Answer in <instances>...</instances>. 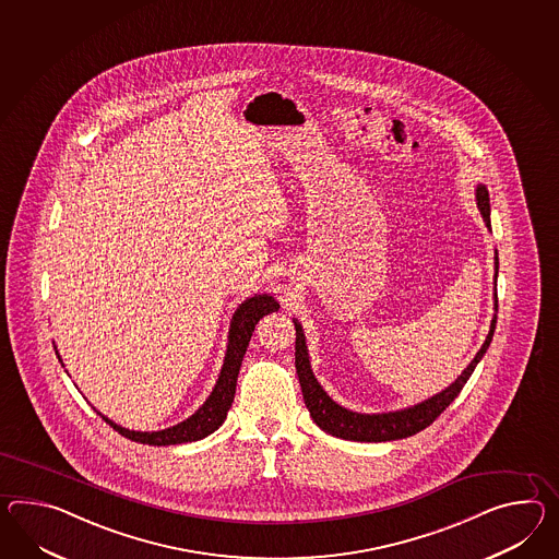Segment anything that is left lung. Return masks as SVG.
I'll return each instance as SVG.
<instances>
[{"label":"left lung","instance_id":"1","mask_svg":"<svg viewBox=\"0 0 559 559\" xmlns=\"http://www.w3.org/2000/svg\"><path fill=\"white\" fill-rule=\"evenodd\" d=\"M477 205L480 216L485 219V226L490 230V204L489 191L478 183L477 186ZM497 276H499V252L495 250V314L490 321L489 335L478 349L475 359L464 368L463 373L456 380L444 388L442 392L424 400L420 404H414L404 409H394V412H381V414H361L354 409L343 408L335 400L329 397L323 385L314 378L311 361H309V349H307V340L300 328L299 321L293 319L295 329H297V341H295V366H297V376H299L300 390L305 397V406L309 408V414L313 423L325 430L328 435L337 436L343 440H355V442H388V440H400L408 436L418 435L426 426L435 423L436 418L449 408L450 402L461 394L466 380L473 376L478 361L483 355L487 354L495 325H497Z\"/></svg>","mask_w":559,"mask_h":559}]
</instances>
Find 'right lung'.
I'll use <instances>...</instances> for the list:
<instances>
[{
  "instance_id": "right-lung-1",
  "label": "right lung",
  "mask_w": 559,
  "mask_h": 559,
  "mask_svg": "<svg viewBox=\"0 0 559 559\" xmlns=\"http://www.w3.org/2000/svg\"><path fill=\"white\" fill-rule=\"evenodd\" d=\"M278 302L271 295H254L245 302L238 305V309L231 314L230 331H228V345H226V357H224V366L219 369L218 381L212 390V394L207 395L204 404L191 414L190 418H186L183 423L169 426L164 430H155V432H139V430H129L119 424L112 423L107 416H103L105 423L110 424L119 435H123L129 440H135L141 444H151V447H169V444H183V442H195L202 440L205 436L216 432L219 426L226 420V414L230 409L236 394V380H238V371L245 359L246 347L248 341L252 337V331L257 328L260 319L264 314L278 311ZM56 355L60 359V354L56 349ZM62 361V359H60ZM64 366V364H62Z\"/></svg>"
}]
</instances>
